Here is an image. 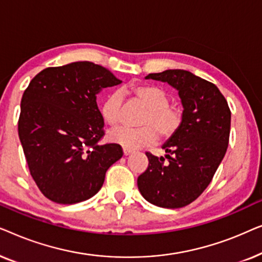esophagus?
Segmentation results:
<instances>
[{
	"instance_id": "1",
	"label": "esophagus",
	"mask_w": 262,
	"mask_h": 262,
	"mask_svg": "<svg viewBox=\"0 0 262 262\" xmlns=\"http://www.w3.org/2000/svg\"><path fill=\"white\" fill-rule=\"evenodd\" d=\"M123 151H124V155L127 156V155H130V154L134 152V150H132V149H127V148H124Z\"/></svg>"
}]
</instances>
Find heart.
<instances>
[{
  "mask_svg": "<svg viewBox=\"0 0 262 262\" xmlns=\"http://www.w3.org/2000/svg\"><path fill=\"white\" fill-rule=\"evenodd\" d=\"M136 101L146 107L139 120L142 127H119L110 134V139L127 149L152 145L159 136L168 139L177 134L182 124V111L170 105V98L163 89L151 84H134L124 91ZM123 96L119 92L110 94L101 106V116L110 126L121 121Z\"/></svg>",
  "mask_w": 262,
  "mask_h": 262,
  "instance_id": "1",
  "label": "heart"
}]
</instances>
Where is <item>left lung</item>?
I'll return each instance as SVG.
<instances>
[{"label": "left lung", "mask_w": 262, "mask_h": 262, "mask_svg": "<svg viewBox=\"0 0 262 262\" xmlns=\"http://www.w3.org/2000/svg\"><path fill=\"white\" fill-rule=\"evenodd\" d=\"M145 78L177 89L184 111L181 127L162 145L167 160L145 152L149 166L137 179L138 189L154 205L179 209L194 202L212 180L228 149L231 112L216 85L187 70Z\"/></svg>", "instance_id": "8db88e82"}]
</instances>
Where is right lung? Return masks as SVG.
<instances>
[{"label":"right lung","instance_id":"add662e5","mask_svg":"<svg viewBox=\"0 0 262 262\" xmlns=\"http://www.w3.org/2000/svg\"><path fill=\"white\" fill-rule=\"evenodd\" d=\"M121 81L106 68L74 62L35 75L21 99L17 124L28 169L46 198L76 204L102 187L121 159L119 144H100L105 135L96 94Z\"/></svg>","mask_w":262,"mask_h":262}]
</instances>
